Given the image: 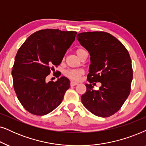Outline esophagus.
Wrapping results in <instances>:
<instances>
[{
	"label": "esophagus",
	"instance_id": "esophagus-1",
	"mask_svg": "<svg viewBox=\"0 0 146 146\" xmlns=\"http://www.w3.org/2000/svg\"><path fill=\"white\" fill-rule=\"evenodd\" d=\"M70 84H71V86H75V85H78V83H77V82H75V81H71V83H70Z\"/></svg>",
	"mask_w": 146,
	"mask_h": 146
}]
</instances>
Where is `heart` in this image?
<instances>
[{"instance_id":"obj_1","label":"heart","mask_w":146,"mask_h":146,"mask_svg":"<svg viewBox=\"0 0 146 146\" xmlns=\"http://www.w3.org/2000/svg\"><path fill=\"white\" fill-rule=\"evenodd\" d=\"M85 50L82 48H78L75 50L77 55L78 57L82 55L83 53H85ZM84 73V71L81 69H69L65 72V75L69 79H73V80H78L81 75Z\"/></svg>"}]
</instances>
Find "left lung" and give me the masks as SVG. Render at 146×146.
<instances>
[{"label": "left lung", "instance_id": "obj_1", "mask_svg": "<svg viewBox=\"0 0 146 146\" xmlns=\"http://www.w3.org/2000/svg\"><path fill=\"white\" fill-rule=\"evenodd\" d=\"M77 39L91 57L87 75L90 83L85 84L81 102L95 115L110 117L119 111L129 95L133 79L129 54L119 40L106 32L81 33ZM93 82L101 83L98 90H93Z\"/></svg>", "mask_w": 146, "mask_h": 146}]
</instances>
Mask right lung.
<instances>
[{
	"label": "right lung",
	"instance_id": "add662e5",
	"mask_svg": "<svg viewBox=\"0 0 146 146\" xmlns=\"http://www.w3.org/2000/svg\"><path fill=\"white\" fill-rule=\"evenodd\" d=\"M77 32L44 29L29 36L19 48L12 76L17 98L29 112L44 115L61 104L70 81L58 75L55 82H46L53 66L61 63Z\"/></svg>",
	"mask_w": 146,
	"mask_h": 146
}]
</instances>
